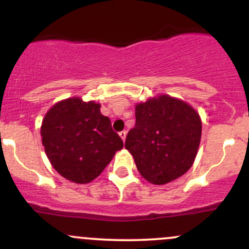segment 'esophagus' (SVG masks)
<instances>
[{
	"instance_id": "obj_1",
	"label": "esophagus",
	"mask_w": 249,
	"mask_h": 249,
	"mask_svg": "<svg viewBox=\"0 0 249 249\" xmlns=\"http://www.w3.org/2000/svg\"><path fill=\"white\" fill-rule=\"evenodd\" d=\"M119 136H121L123 142H125V138H126V131H121V132H119Z\"/></svg>"
}]
</instances>
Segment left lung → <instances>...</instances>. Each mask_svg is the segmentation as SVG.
Returning <instances> with one entry per match:
<instances>
[{
	"instance_id": "left-lung-1",
	"label": "left lung",
	"mask_w": 249,
	"mask_h": 249,
	"mask_svg": "<svg viewBox=\"0 0 249 249\" xmlns=\"http://www.w3.org/2000/svg\"><path fill=\"white\" fill-rule=\"evenodd\" d=\"M201 138V119L187 103L161 95L136 105V125L125 147L142 178L154 185L173 181L190 170Z\"/></svg>"
}]
</instances>
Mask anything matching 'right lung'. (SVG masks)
Wrapping results in <instances>:
<instances>
[{
	"label": "right lung",
	"mask_w": 249,
	"mask_h": 249,
	"mask_svg": "<svg viewBox=\"0 0 249 249\" xmlns=\"http://www.w3.org/2000/svg\"><path fill=\"white\" fill-rule=\"evenodd\" d=\"M41 136L53 168L77 184L96 179L124 146L110 119L101 113V105L78 97L58 102L48 111Z\"/></svg>",
	"instance_id": "1"
}]
</instances>
